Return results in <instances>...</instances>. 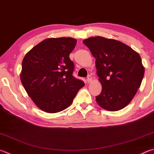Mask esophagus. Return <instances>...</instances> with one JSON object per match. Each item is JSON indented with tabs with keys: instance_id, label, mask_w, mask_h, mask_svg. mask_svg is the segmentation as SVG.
<instances>
[{
	"instance_id": "obj_1",
	"label": "esophagus",
	"mask_w": 154,
	"mask_h": 154,
	"mask_svg": "<svg viewBox=\"0 0 154 154\" xmlns=\"http://www.w3.org/2000/svg\"><path fill=\"white\" fill-rule=\"evenodd\" d=\"M87 82H88V83H91L92 82V77L90 76V75H89L88 78H87Z\"/></svg>"
}]
</instances>
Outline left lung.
Masks as SVG:
<instances>
[{"label":"left lung","mask_w":154,"mask_h":154,"mask_svg":"<svg viewBox=\"0 0 154 154\" xmlns=\"http://www.w3.org/2000/svg\"><path fill=\"white\" fill-rule=\"evenodd\" d=\"M96 58V67L102 91L96 102L108 111H118L127 106L135 96L144 76L140 55L121 42L96 36L85 39Z\"/></svg>","instance_id":"1"}]
</instances>
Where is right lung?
Returning a JSON list of instances; mask_svg holds the SVG:
<instances>
[{
    "mask_svg": "<svg viewBox=\"0 0 154 154\" xmlns=\"http://www.w3.org/2000/svg\"><path fill=\"white\" fill-rule=\"evenodd\" d=\"M76 44L72 38L46 39L31 49L22 61V85L34 104L46 112L67 108L85 85L72 76L74 64L69 54Z\"/></svg>",
    "mask_w": 154,
    "mask_h": 154,
    "instance_id": "1",
    "label": "right lung"
}]
</instances>
